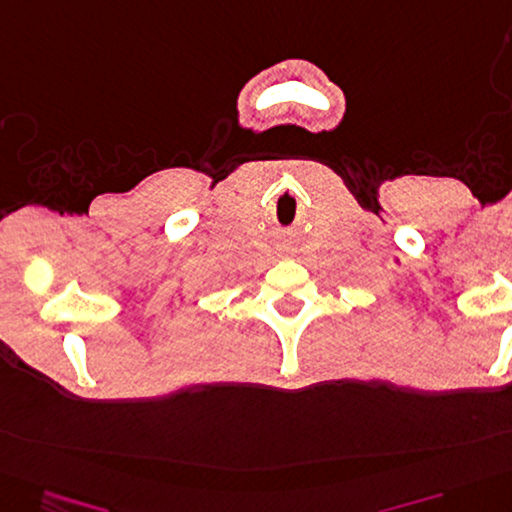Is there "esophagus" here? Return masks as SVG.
<instances>
[{
	"mask_svg": "<svg viewBox=\"0 0 512 512\" xmlns=\"http://www.w3.org/2000/svg\"><path fill=\"white\" fill-rule=\"evenodd\" d=\"M280 253H282V257H286V259H291V257H295V253H297V250H295L293 246H288V244H282V246H280Z\"/></svg>",
	"mask_w": 512,
	"mask_h": 512,
	"instance_id": "1",
	"label": "esophagus"
}]
</instances>
